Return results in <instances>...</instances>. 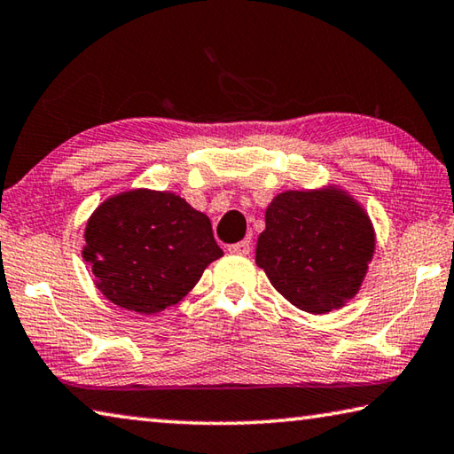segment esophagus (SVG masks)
I'll return each mask as SVG.
<instances>
[{
    "label": "esophagus",
    "mask_w": 454,
    "mask_h": 454,
    "mask_svg": "<svg viewBox=\"0 0 454 454\" xmlns=\"http://www.w3.org/2000/svg\"><path fill=\"white\" fill-rule=\"evenodd\" d=\"M250 248H252V242L246 238V240H240L236 242L232 246H228V252H232V254H240V256H246L250 254Z\"/></svg>",
    "instance_id": "34e87169"
}]
</instances>
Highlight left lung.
<instances>
[{"instance_id": "1", "label": "left lung", "mask_w": 454, "mask_h": 454, "mask_svg": "<svg viewBox=\"0 0 454 454\" xmlns=\"http://www.w3.org/2000/svg\"><path fill=\"white\" fill-rule=\"evenodd\" d=\"M256 264L296 309L328 314L358 294L376 250L372 220L338 184L284 190L268 204Z\"/></svg>"}]
</instances>
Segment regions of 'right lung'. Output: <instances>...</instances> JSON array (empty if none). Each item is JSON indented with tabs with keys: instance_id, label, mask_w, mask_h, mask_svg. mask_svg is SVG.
Here are the masks:
<instances>
[{
	"instance_id": "1",
	"label": "right lung",
	"mask_w": 454,
	"mask_h": 454,
	"mask_svg": "<svg viewBox=\"0 0 454 454\" xmlns=\"http://www.w3.org/2000/svg\"><path fill=\"white\" fill-rule=\"evenodd\" d=\"M83 262L120 309L158 314L178 304L224 256L210 218L168 190L132 188L106 198L83 230Z\"/></svg>"
}]
</instances>
